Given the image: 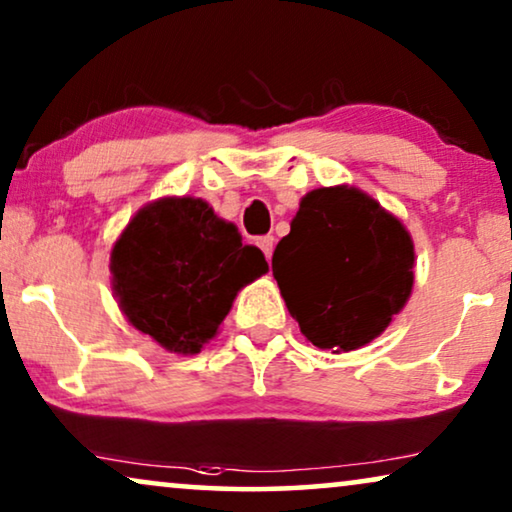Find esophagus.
Masks as SVG:
<instances>
[{
  "label": "esophagus",
  "instance_id": "esophagus-1",
  "mask_svg": "<svg viewBox=\"0 0 512 512\" xmlns=\"http://www.w3.org/2000/svg\"><path fill=\"white\" fill-rule=\"evenodd\" d=\"M274 236H260L257 238V245H260V250L264 252V257L271 262V255H274Z\"/></svg>",
  "mask_w": 512,
  "mask_h": 512
}]
</instances>
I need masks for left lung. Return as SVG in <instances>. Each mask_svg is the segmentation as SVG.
Returning <instances> with one entry per match:
<instances>
[{
	"instance_id": "1",
	"label": "left lung",
	"mask_w": 512,
	"mask_h": 512,
	"mask_svg": "<svg viewBox=\"0 0 512 512\" xmlns=\"http://www.w3.org/2000/svg\"><path fill=\"white\" fill-rule=\"evenodd\" d=\"M271 269L302 335L318 349L346 353L377 339L405 309L414 243L363 189L318 187L299 201Z\"/></svg>"
}]
</instances>
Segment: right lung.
Wrapping results in <instances>:
<instances>
[{
  "instance_id": "1",
  "label": "right lung",
  "mask_w": 512,
  "mask_h": 512,
  "mask_svg": "<svg viewBox=\"0 0 512 512\" xmlns=\"http://www.w3.org/2000/svg\"><path fill=\"white\" fill-rule=\"evenodd\" d=\"M109 271L128 323L161 349L194 356L217 335L238 290L269 264L208 201L163 196L126 224Z\"/></svg>"
}]
</instances>
